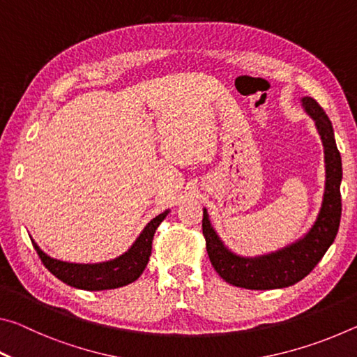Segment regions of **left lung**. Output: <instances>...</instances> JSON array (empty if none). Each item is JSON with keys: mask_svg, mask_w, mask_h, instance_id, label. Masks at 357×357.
<instances>
[{"mask_svg": "<svg viewBox=\"0 0 357 357\" xmlns=\"http://www.w3.org/2000/svg\"><path fill=\"white\" fill-rule=\"evenodd\" d=\"M301 102L315 121L324 146L326 184L321 209L304 238L280 250L255 258L239 257L228 250L211 225L208 211L203 209V236L206 239L211 264L229 285L245 289L291 287L312 273L337 236L342 215V157L328 114L315 99L302 98Z\"/></svg>", "mask_w": 357, "mask_h": 357, "instance_id": "1", "label": "left lung"}]
</instances>
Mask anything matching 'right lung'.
I'll return each mask as SVG.
<instances>
[{"label": "right lung", "mask_w": 357, "mask_h": 357, "mask_svg": "<svg viewBox=\"0 0 357 357\" xmlns=\"http://www.w3.org/2000/svg\"><path fill=\"white\" fill-rule=\"evenodd\" d=\"M168 211L154 217L144 227L140 236L132 244L130 249L123 255L110 259L105 263L96 264H77L66 263L59 259L50 258L47 253L39 249V245L31 239L36 252L50 273L68 285L88 291H100V289H113L135 282L143 274L149 261L151 249H153V238L157 227L165 219Z\"/></svg>", "instance_id": "1"}]
</instances>
